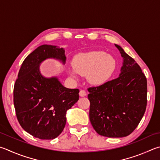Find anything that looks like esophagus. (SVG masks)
<instances>
[{"label": "esophagus", "instance_id": "34e87169", "mask_svg": "<svg viewBox=\"0 0 160 160\" xmlns=\"http://www.w3.org/2000/svg\"><path fill=\"white\" fill-rule=\"evenodd\" d=\"M79 94H80V97H85V96L87 95V93H86L85 90H80Z\"/></svg>", "mask_w": 160, "mask_h": 160}]
</instances>
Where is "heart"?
<instances>
[{
	"label": "heart",
	"instance_id": "b5f03b06",
	"mask_svg": "<svg viewBox=\"0 0 160 160\" xmlns=\"http://www.w3.org/2000/svg\"><path fill=\"white\" fill-rule=\"evenodd\" d=\"M73 68H68V74L77 79L78 73L88 77V82L94 85H103L115 71L117 62L105 52L93 51L75 55L72 60Z\"/></svg>",
	"mask_w": 160,
	"mask_h": 160
}]
</instances>
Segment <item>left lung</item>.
Instances as JSON below:
<instances>
[{"mask_svg": "<svg viewBox=\"0 0 160 160\" xmlns=\"http://www.w3.org/2000/svg\"><path fill=\"white\" fill-rule=\"evenodd\" d=\"M123 58L116 79L89 88V120L101 136L121 138L129 135L140 122L147 105V80L140 66L120 45Z\"/></svg>", "mask_w": 160, "mask_h": 160, "instance_id": "8db88e82", "label": "left lung"}]
</instances>
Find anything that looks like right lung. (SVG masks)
I'll return each instance as SVG.
<instances>
[{"mask_svg": "<svg viewBox=\"0 0 160 160\" xmlns=\"http://www.w3.org/2000/svg\"><path fill=\"white\" fill-rule=\"evenodd\" d=\"M48 59L66 63L65 50L55 45L37 48L23 62L14 87V106L20 125L34 137L57 138L64 129L66 111L79 99V89L62 85L58 78H46L40 65Z\"/></svg>", "mask_w": 160, "mask_h": 160, "instance_id": "add662e5", "label": "right lung"}]
</instances>
